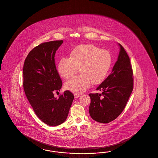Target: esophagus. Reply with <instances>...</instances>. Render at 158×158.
Returning <instances> with one entry per match:
<instances>
[{
	"mask_svg": "<svg viewBox=\"0 0 158 158\" xmlns=\"http://www.w3.org/2000/svg\"><path fill=\"white\" fill-rule=\"evenodd\" d=\"M74 96H75V98H79V94H75V95H74Z\"/></svg>",
	"mask_w": 158,
	"mask_h": 158,
	"instance_id": "obj_1",
	"label": "esophagus"
}]
</instances>
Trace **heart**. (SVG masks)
<instances>
[{
    "instance_id": "b5f03b06",
    "label": "heart",
    "mask_w": 158,
    "mask_h": 158,
    "mask_svg": "<svg viewBox=\"0 0 158 158\" xmlns=\"http://www.w3.org/2000/svg\"><path fill=\"white\" fill-rule=\"evenodd\" d=\"M112 61L109 51L93 44L81 45L72 51L69 58L63 57L59 60L58 71L62 77L69 79L79 69L81 75L65 84L66 90L79 94L85 92L92 83L98 85L103 82L109 74Z\"/></svg>"
}]
</instances>
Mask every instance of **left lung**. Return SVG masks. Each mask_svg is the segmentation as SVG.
<instances>
[{
  "mask_svg": "<svg viewBox=\"0 0 158 158\" xmlns=\"http://www.w3.org/2000/svg\"><path fill=\"white\" fill-rule=\"evenodd\" d=\"M119 45L120 53L111 73L96 89L102 93L89 94V113L100 123H109L121 114L133 90L130 60L124 47Z\"/></svg>",
  "mask_w": 158,
  "mask_h": 158,
  "instance_id": "left-lung-1",
  "label": "left lung"
}]
</instances>
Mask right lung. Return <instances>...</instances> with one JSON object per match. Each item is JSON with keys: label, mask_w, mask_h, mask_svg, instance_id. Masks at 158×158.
Listing matches in <instances>:
<instances>
[{"label": "right lung", "mask_w": 158, "mask_h": 158, "mask_svg": "<svg viewBox=\"0 0 158 158\" xmlns=\"http://www.w3.org/2000/svg\"><path fill=\"white\" fill-rule=\"evenodd\" d=\"M62 40L40 44L28 54L23 66V88L33 110L45 124L57 126L65 121L74 98L66 90L55 98L62 82L55 63L56 51Z\"/></svg>", "instance_id": "right-lung-1"}]
</instances>
